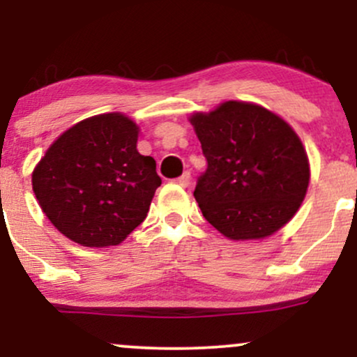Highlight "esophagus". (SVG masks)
I'll list each match as a JSON object with an SVG mask.
<instances>
[{
  "label": "esophagus",
  "instance_id": "1",
  "mask_svg": "<svg viewBox=\"0 0 357 357\" xmlns=\"http://www.w3.org/2000/svg\"><path fill=\"white\" fill-rule=\"evenodd\" d=\"M174 183H178L179 186H183V188L190 186V183H191V174L186 171V173H183L181 176H179V178H176Z\"/></svg>",
  "mask_w": 357,
  "mask_h": 357
}]
</instances>
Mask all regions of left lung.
I'll return each instance as SVG.
<instances>
[{"label": "left lung", "mask_w": 357, "mask_h": 357, "mask_svg": "<svg viewBox=\"0 0 357 357\" xmlns=\"http://www.w3.org/2000/svg\"><path fill=\"white\" fill-rule=\"evenodd\" d=\"M206 158L195 198L206 221L231 240L272 235L296 215L309 161L292 127L270 110L225 102L191 117Z\"/></svg>", "instance_id": "8db88e82"}]
</instances>
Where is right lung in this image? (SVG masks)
I'll return each instance as SVG.
<instances>
[{
    "label": "right lung",
    "mask_w": 357,
    "mask_h": 357,
    "mask_svg": "<svg viewBox=\"0 0 357 357\" xmlns=\"http://www.w3.org/2000/svg\"><path fill=\"white\" fill-rule=\"evenodd\" d=\"M137 134L122 114H102L70 127L45 153L33 191L67 238L110 247L144 221L161 178L154 159L137 153Z\"/></svg>",
    "instance_id": "right-lung-1"
}]
</instances>
